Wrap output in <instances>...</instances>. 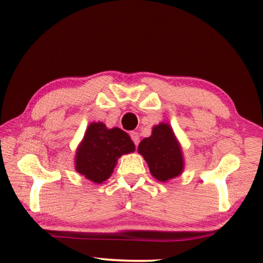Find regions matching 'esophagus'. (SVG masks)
<instances>
[{
  "label": "esophagus",
  "instance_id": "esophagus-1",
  "mask_svg": "<svg viewBox=\"0 0 263 263\" xmlns=\"http://www.w3.org/2000/svg\"><path fill=\"white\" fill-rule=\"evenodd\" d=\"M130 136H131V139H132V141L135 142V145L137 146L138 144H139V135H138V132H131L130 133Z\"/></svg>",
  "mask_w": 263,
  "mask_h": 263
}]
</instances>
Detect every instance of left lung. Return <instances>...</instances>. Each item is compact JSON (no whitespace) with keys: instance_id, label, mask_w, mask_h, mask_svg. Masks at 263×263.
<instances>
[{"instance_id":"obj_1","label":"left lung","mask_w":263,"mask_h":263,"mask_svg":"<svg viewBox=\"0 0 263 263\" xmlns=\"http://www.w3.org/2000/svg\"><path fill=\"white\" fill-rule=\"evenodd\" d=\"M138 152L147 162L149 172L161 182L179 176L184 168L181 146L167 123L154 126L152 135L140 141Z\"/></svg>"}]
</instances>
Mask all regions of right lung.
<instances>
[{
    "label": "right lung",
    "instance_id": "add662e5",
    "mask_svg": "<svg viewBox=\"0 0 263 263\" xmlns=\"http://www.w3.org/2000/svg\"><path fill=\"white\" fill-rule=\"evenodd\" d=\"M133 151L135 144L125 131L91 123L77 149L75 169L89 181L103 183L112 174L118 158Z\"/></svg>",
    "mask_w": 263,
    "mask_h": 263
}]
</instances>
